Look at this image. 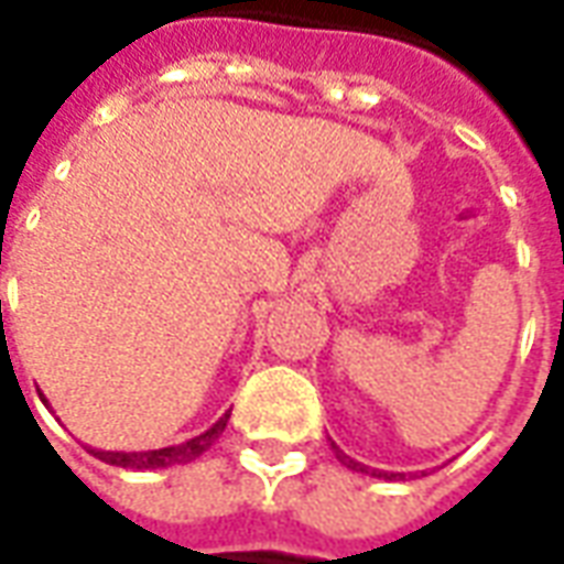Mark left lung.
<instances>
[{"mask_svg":"<svg viewBox=\"0 0 564 564\" xmlns=\"http://www.w3.org/2000/svg\"><path fill=\"white\" fill-rule=\"evenodd\" d=\"M332 449H335V459L341 462V465H347L350 471H362V474H371V477H383V480H395V477H402V474H392V471H378V468H368V465H362V462L350 459L347 453H344L341 447H335L332 444Z\"/></svg>","mask_w":564,"mask_h":564,"instance_id":"8db88e82","label":"left lung"}]
</instances>
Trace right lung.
<instances>
[{"label": "right lung", "mask_w": 564, "mask_h": 564, "mask_svg": "<svg viewBox=\"0 0 564 564\" xmlns=\"http://www.w3.org/2000/svg\"><path fill=\"white\" fill-rule=\"evenodd\" d=\"M47 404V399H42ZM229 423V414H223L217 423L210 425L208 432L189 437L184 444H174V447H160V449H139V453H123V449H96L87 447L96 459L108 462V465H120V468H132V471H153V468H172V465H186V462L198 459L205 449L223 435V429Z\"/></svg>", "instance_id": "obj_1"}]
</instances>
